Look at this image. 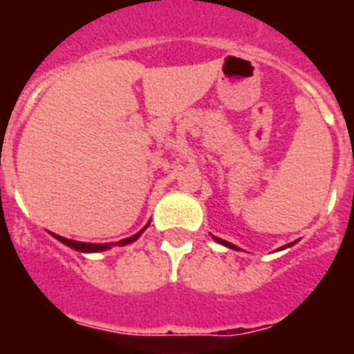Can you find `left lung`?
I'll use <instances>...</instances> for the list:
<instances>
[{"instance_id":"8db88e82","label":"left lung","mask_w":354,"mask_h":354,"mask_svg":"<svg viewBox=\"0 0 354 354\" xmlns=\"http://www.w3.org/2000/svg\"><path fill=\"white\" fill-rule=\"evenodd\" d=\"M215 241H218V242H221V244H224V246H227V248H233V250H235V248H236V246H233L232 242L222 241V239H216V236H215ZM286 246H290V244H286ZM286 246H285V248H286Z\"/></svg>"}]
</instances>
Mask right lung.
<instances>
[{
    "instance_id": "obj_1",
    "label": "right lung",
    "mask_w": 354,
    "mask_h": 354,
    "mask_svg": "<svg viewBox=\"0 0 354 354\" xmlns=\"http://www.w3.org/2000/svg\"><path fill=\"white\" fill-rule=\"evenodd\" d=\"M143 232H145V227L139 233H136V235L128 236V239H122V241L115 242V244H113V242H110V244H91V242L69 241V239H64V236L60 235H53V236H57L58 241L64 242L66 246L73 248V250H77V252H102V250H108V248H112V246H124V244H128V242H133Z\"/></svg>"
}]
</instances>
